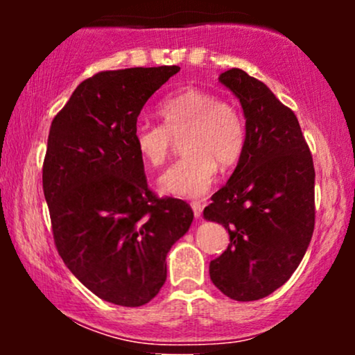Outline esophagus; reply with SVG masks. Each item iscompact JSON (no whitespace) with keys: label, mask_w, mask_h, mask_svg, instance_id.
Listing matches in <instances>:
<instances>
[{"label":"esophagus","mask_w":355,"mask_h":355,"mask_svg":"<svg viewBox=\"0 0 355 355\" xmlns=\"http://www.w3.org/2000/svg\"><path fill=\"white\" fill-rule=\"evenodd\" d=\"M190 207H191V210H193V215L197 218H200L202 217V211H203V203L202 202H191L190 203Z\"/></svg>","instance_id":"esophagus-1"}]
</instances>
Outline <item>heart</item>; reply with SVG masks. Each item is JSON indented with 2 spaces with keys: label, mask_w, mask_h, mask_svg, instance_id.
Wrapping results in <instances>:
<instances>
[{
  "label": "heart",
  "mask_w": 355,
  "mask_h": 355,
  "mask_svg": "<svg viewBox=\"0 0 355 355\" xmlns=\"http://www.w3.org/2000/svg\"><path fill=\"white\" fill-rule=\"evenodd\" d=\"M162 125L138 120L132 141L141 160L162 166L182 140L185 157L160 177V189L178 197H200L217 177L218 165L230 168L247 144L245 120L229 100L203 88L175 92L158 105Z\"/></svg>",
  "instance_id": "heart-1"
}]
</instances>
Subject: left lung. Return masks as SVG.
I'll return each instance as SVG.
<instances>
[{"mask_svg":"<svg viewBox=\"0 0 355 355\" xmlns=\"http://www.w3.org/2000/svg\"><path fill=\"white\" fill-rule=\"evenodd\" d=\"M218 80L240 100L247 144L227 185L203 210L230 235L209 272L222 294L250 302L282 287L304 259L315 223V170L295 113L267 85L239 68Z\"/></svg>","mask_w":355,"mask_h":355,"instance_id":"8db88e82","label":"left lung"}]
</instances>
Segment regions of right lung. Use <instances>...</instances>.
Segmentation results:
<instances>
[{
  "label": "right lung",
  "mask_w": 355,
  "mask_h": 355,
  "mask_svg": "<svg viewBox=\"0 0 355 355\" xmlns=\"http://www.w3.org/2000/svg\"><path fill=\"white\" fill-rule=\"evenodd\" d=\"M180 67L100 71L53 118L43 191L64 266L100 299L140 307L166 280V254L190 229L187 202L157 197L132 133L146 100Z\"/></svg>",
  "instance_id": "obj_1"
}]
</instances>
